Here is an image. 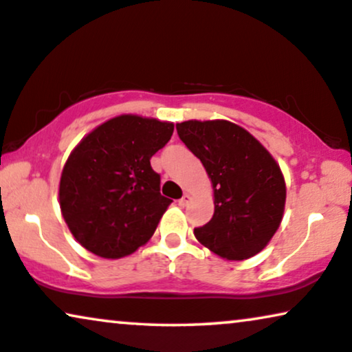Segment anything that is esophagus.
<instances>
[{"label": "esophagus", "instance_id": "esophagus-1", "mask_svg": "<svg viewBox=\"0 0 352 352\" xmlns=\"http://www.w3.org/2000/svg\"><path fill=\"white\" fill-rule=\"evenodd\" d=\"M191 201V196L188 193H185L182 198L179 199V206H182V208H185V206H188V203Z\"/></svg>", "mask_w": 352, "mask_h": 352}]
</instances>
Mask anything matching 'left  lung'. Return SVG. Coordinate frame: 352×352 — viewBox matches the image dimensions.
Masks as SVG:
<instances>
[{
  "mask_svg": "<svg viewBox=\"0 0 352 352\" xmlns=\"http://www.w3.org/2000/svg\"><path fill=\"white\" fill-rule=\"evenodd\" d=\"M177 132L203 162L214 190V215L195 228L196 240L227 261L256 256L283 219L287 185L278 162L233 122L185 120Z\"/></svg>",
  "mask_w": 352,
  "mask_h": 352,
  "instance_id": "left-lung-1",
  "label": "left lung"
}]
</instances>
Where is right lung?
Wrapping results in <instances>:
<instances>
[{"mask_svg": "<svg viewBox=\"0 0 352 352\" xmlns=\"http://www.w3.org/2000/svg\"><path fill=\"white\" fill-rule=\"evenodd\" d=\"M172 122L122 114L72 149L59 182V206L75 240L93 254L120 259L146 245L172 199L149 159L166 146Z\"/></svg>", "mask_w": 352, "mask_h": 352, "instance_id": "add662e5", "label": "right lung"}]
</instances>
